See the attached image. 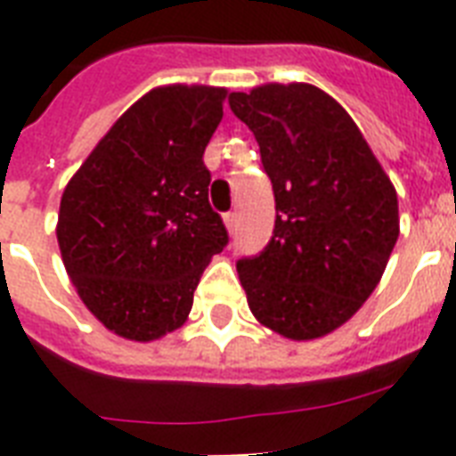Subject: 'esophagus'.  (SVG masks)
Segmentation results:
<instances>
[{
	"label": "esophagus",
	"mask_w": 456,
	"mask_h": 456,
	"mask_svg": "<svg viewBox=\"0 0 456 456\" xmlns=\"http://www.w3.org/2000/svg\"><path fill=\"white\" fill-rule=\"evenodd\" d=\"M236 222H239V215H236V213H227V215H224V224H227L229 232H234Z\"/></svg>",
	"instance_id": "1"
}]
</instances>
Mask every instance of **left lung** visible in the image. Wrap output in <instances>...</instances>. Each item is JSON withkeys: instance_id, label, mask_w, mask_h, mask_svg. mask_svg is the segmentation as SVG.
<instances>
[{"instance_id": "obj_1", "label": "left lung", "mask_w": 456, "mask_h": 456, "mask_svg": "<svg viewBox=\"0 0 456 456\" xmlns=\"http://www.w3.org/2000/svg\"><path fill=\"white\" fill-rule=\"evenodd\" d=\"M229 106L256 134L277 203L270 243L236 263L250 312L286 338L326 336L381 281L400 234L395 186L319 87L263 85Z\"/></svg>"}]
</instances>
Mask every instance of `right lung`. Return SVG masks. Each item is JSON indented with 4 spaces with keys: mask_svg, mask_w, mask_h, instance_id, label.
<instances>
[{
    "mask_svg": "<svg viewBox=\"0 0 456 456\" xmlns=\"http://www.w3.org/2000/svg\"><path fill=\"white\" fill-rule=\"evenodd\" d=\"M224 96L203 85L151 89L63 191L56 239L68 277L123 338L146 343L184 324L200 274L229 243L203 163Z\"/></svg>",
    "mask_w": 456,
    "mask_h": 456,
    "instance_id": "right-lung-1",
    "label": "right lung"
}]
</instances>
